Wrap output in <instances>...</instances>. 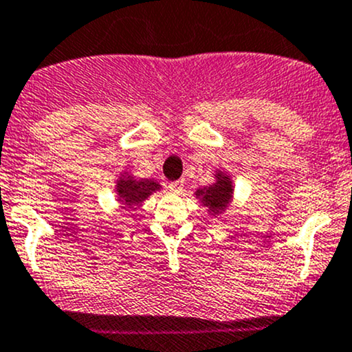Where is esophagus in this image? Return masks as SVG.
Segmentation results:
<instances>
[{
  "mask_svg": "<svg viewBox=\"0 0 352 352\" xmlns=\"http://www.w3.org/2000/svg\"><path fill=\"white\" fill-rule=\"evenodd\" d=\"M184 188V181L183 179H177V181H173V183H169V191L171 192H181Z\"/></svg>",
  "mask_w": 352,
  "mask_h": 352,
  "instance_id": "1",
  "label": "esophagus"
}]
</instances>
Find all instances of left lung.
Wrapping results in <instances>:
<instances>
[{
	"label": "left lung",
	"instance_id": "obj_1",
	"mask_svg": "<svg viewBox=\"0 0 352 352\" xmlns=\"http://www.w3.org/2000/svg\"><path fill=\"white\" fill-rule=\"evenodd\" d=\"M218 179L213 186L208 188L206 191L198 190V195L203 196V201L206 203L211 210L217 213V211L223 210L228 203L230 196H232V184H230V179L221 173H218Z\"/></svg>",
	"mask_w": 352,
	"mask_h": 352
}]
</instances>
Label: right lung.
Listing matches in <instances>:
<instances>
[{
	"mask_svg": "<svg viewBox=\"0 0 352 352\" xmlns=\"http://www.w3.org/2000/svg\"><path fill=\"white\" fill-rule=\"evenodd\" d=\"M157 188H160V184L154 183V181L132 179V177H124V179H120L119 184H117L120 201H124V205L131 208L135 205H141L147 196L153 191H156Z\"/></svg>",
	"mask_w": 352,
	"mask_h": 352,
	"instance_id": "add662e5",
	"label": "right lung"
}]
</instances>
